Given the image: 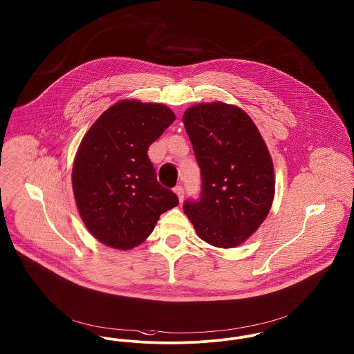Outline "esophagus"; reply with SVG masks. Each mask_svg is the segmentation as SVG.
<instances>
[{
	"label": "esophagus",
	"mask_w": 354,
	"mask_h": 354,
	"mask_svg": "<svg viewBox=\"0 0 354 354\" xmlns=\"http://www.w3.org/2000/svg\"><path fill=\"white\" fill-rule=\"evenodd\" d=\"M173 190H174V193L177 194L178 201H180V203H183V201H184V188H183L181 185H177V187L173 189Z\"/></svg>",
	"instance_id": "1"
}]
</instances>
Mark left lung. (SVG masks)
Instances as JSON below:
<instances>
[{
	"label": "left lung",
	"instance_id": "8db88e82",
	"mask_svg": "<svg viewBox=\"0 0 354 354\" xmlns=\"http://www.w3.org/2000/svg\"><path fill=\"white\" fill-rule=\"evenodd\" d=\"M184 124L201 170V193L184 212L197 235L232 248L252 235L271 209L275 177L268 149L252 119L223 102L198 103Z\"/></svg>",
	"mask_w": 354,
	"mask_h": 354
}]
</instances>
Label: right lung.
Masks as SVG:
<instances>
[{
    "mask_svg": "<svg viewBox=\"0 0 354 354\" xmlns=\"http://www.w3.org/2000/svg\"><path fill=\"white\" fill-rule=\"evenodd\" d=\"M176 119L160 103L120 100L96 119L77 149L72 188L77 211L103 244L130 250L150 235L178 197L157 181L147 149Z\"/></svg>",
    "mask_w": 354,
    "mask_h": 354,
    "instance_id": "add662e5",
    "label": "right lung"
}]
</instances>
